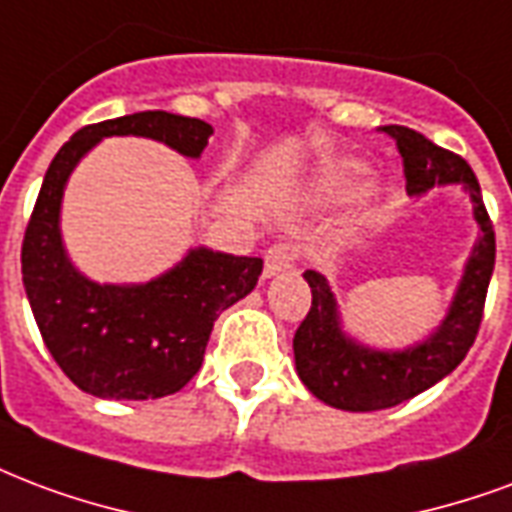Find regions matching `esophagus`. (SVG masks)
<instances>
[{"instance_id": "34e87169", "label": "esophagus", "mask_w": 512, "mask_h": 512, "mask_svg": "<svg viewBox=\"0 0 512 512\" xmlns=\"http://www.w3.org/2000/svg\"><path fill=\"white\" fill-rule=\"evenodd\" d=\"M293 246L285 244V241H279V244L268 246L266 249V268H263V274L266 276H276L287 271V268L293 266Z\"/></svg>"}]
</instances>
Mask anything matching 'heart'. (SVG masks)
I'll list each match as a JSON object with an SVG mask.
<instances>
[{"label":"heart","instance_id":"obj_1","mask_svg":"<svg viewBox=\"0 0 512 512\" xmlns=\"http://www.w3.org/2000/svg\"><path fill=\"white\" fill-rule=\"evenodd\" d=\"M372 173L369 168L358 160H328L323 168L317 170L312 181V200L317 203H342L355 195H361L363 189L369 187Z\"/></svg>","mask_w":512,"mask_h":512}]
</instances>
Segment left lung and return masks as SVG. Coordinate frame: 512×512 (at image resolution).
I'll return each mask as SVG.
<instances>
[{
  "label": "left lung",
  "instance_id": "left-lung-1",
  "mask_svg": "<svg viewBox=\"0 0 512 512\" xmlns=\"http://www.w3.org/2000/svg\"><path fill=\"white\" fill-rule=\"evenodd\" d=\"M401 151L407 195L420 198L434 187L461 184L478 222V241L469 252L445 320L434 331L404 350H377L344 331L342 312L323 274L306 271L312 287V309L293 339L295 372L306 388L328 407L347 412H372L396 407L401 401L429 391L464 361L483 320L488 282L494 274V227L483 206L480 184L467 162L453 151L434 146L410 127H382Z\"/></svg>",
  "mask_w": 512,
  "mask_h": 512
}]
</instances>
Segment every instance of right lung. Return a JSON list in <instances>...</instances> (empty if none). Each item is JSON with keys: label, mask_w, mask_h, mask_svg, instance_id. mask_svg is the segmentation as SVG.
Instances as JSON below:
<instances>
[{"label": "right lung", "mask_w": 512, "mask_h": 512, "mask_svg": "<svg viewBox=\"0 0 512 512\" xmlns=\"http://www.w3.org/2000/svg\"><path fill=\"white\" fill-rule=\"evenodd\" d=\"M211 132L200 119L140 111L83 127L48 165L21 246L24 290L59 369L97 399L143 401L181 391L198 374L214 320L255 290L263 260L195 246L151 282L100 285L64 249L67 179L102 138L160 140L198 160Z\"/></svg>", "instance_id": "obj_1"}]
</instances>
